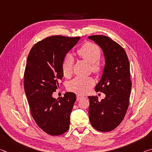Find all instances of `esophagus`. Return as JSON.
Wrapping results in <instances>:
<instances>
[{
    "label": "esophagus",
    "mask_w": 152,
    "mask_h": 152,
    "mask_svg": "<svg viewBox=\"0 0 152 152\" xmlns=\"http://www.w3.org/2000/svg\"><path fill=\"white\" fill-rule=\"evenodd\" d=\"M85 97L84 96H82V95H77V100H81V99H83V98Z\"/></svg>",
    "instance_id": "obj_1"
}]
</instances>
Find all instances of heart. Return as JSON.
<instances>
[{
    "mask_svg": "<svg viewBox=\"0 0 152 152\" xmlns=\"http://www.w3.org/2000/svg\"><path fill=\"white\" fill-rule=\"evenodd\" d=\"M77 53L83 60L91 64L92 69L94 73H99L101 71V65L98 61L100 57V50L96 44L86 42L78 49ZM73 64V56L68 53L65 56L62 63V72L65 77L71 75ZM94 84V80L91 77L78 76L70 81L68 88L71 92L77 94H85Z\"/></svg>",
    "mask_w": 152,
    "mask_h": 152,
    "instance_id": "1",
    "label": "heart"
}]
</instances>
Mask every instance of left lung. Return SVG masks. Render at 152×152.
<instances>
[{"label": "left lung", "instance_id": "1", "mask_svg": "<svg viewBox=\"0 0 152 152\" xmlns=\"http://www.w3.org/2000/svg\"><path fill=\"white\" fill-rule=\"evenodd\" d=\"M88 39L94 41L103 52L104 66L95 91L105 94L100 101L98 96H88L89 118L95 129L109 132L122 122L129 104L132 87L129 61L122 47L109 37L92 35Z\"/></svg>", "mask_w": 152, "mask_h": 152}]
</instances>
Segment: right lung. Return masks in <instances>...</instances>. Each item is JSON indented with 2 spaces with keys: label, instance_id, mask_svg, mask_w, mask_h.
<instances>
[{
  "label": "right lung",
  "instance_id": "right-lung-1",
  "mask_svg": "<svg viewBox=\"0 0 152 152\" xmlns=\"http://www.w3.org/2000/svg\"><path fill=\"white\" fill-rule=\"evenodd\" d=\"M80 37L52 36L35 44L27 58L24 90L37 124L51 135H60L69 128L70 115L76 95L66 92L56 100L53 92L62 80L63 59Z\"/></svg>",
  "mask_w": 152,
  "mask_h": 152
}]
</instances>
